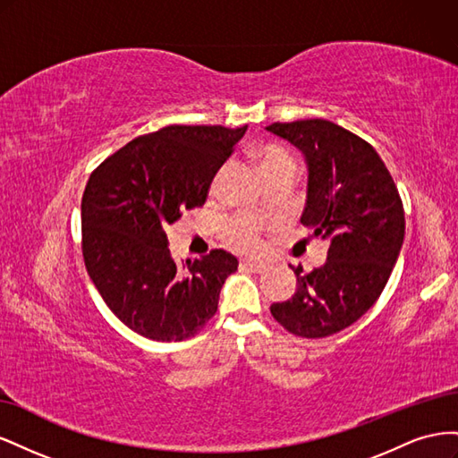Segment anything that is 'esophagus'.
I'll use <instances>...</instances> for the list:
<instances>
[{
	"label": "esophagus",
	"instance_id": "obj_1",
	"mask_svg": "<svg viewBox=\"0 0 458 458\" xmlns=\"http://www.w3.org/2000/svg\"><path fill=\"white\" fill-rule=\"evenodd\" d=\"M241 267L246 269V271H250V273H261L263 269H266V263L256 261V259H242Z\"/></svg>",
	"mask_w": 458,
	"mask_h": 458
}]
</instances>
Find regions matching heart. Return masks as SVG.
Returning <instances> with one entry per match:
<instances>
[{
  "mask_svg": "<svg viewBox=\"0 0 458 458\" xmlns=\"http://www.w3.org/2000/svg\"><path fill=\"white\" fill-rule=\"evenodd\" d=\"M259 157H261L263 172L266 174L275 172V170H283V168H296L298 170V162H296L293 152H290L286 147L266 145L261 148ZM221 175H224V170L217 172V175L214 179V189L217 187ZM259 234H261V227L258 221H254L250 217H244V216L231 219L224 231V237H225L227 244L237 248V250H242V252L258 250V248L261 246Z\"/></svg>",
  "mask_w": 458,
  "mask_h": 458,
  "instance_id": "1",
  "label": "heart"
}]
</instances>
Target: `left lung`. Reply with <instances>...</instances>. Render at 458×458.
Listing matches in <instances>:
<instances>
[{
  "mask_svg": "<svg viewBox=\"0 0 458 458\" xmlns=\"http://www.w3.org/2000/svg\"><path fill=\"white\" fill-rule=\"evenodd\" d=\"M275 135L308 162L301 224L330 242L325 266L301 273L294 296L273 303L275 321L301 338H325L353 325L382 294L405 237L394 177L361 137L323 118L275 122Z\"/></svg>",
  "mask_w": 458,
  "mask_h": 458,
  "instance_id": "8db88e82",
  "label": "left lung"
}]
</instances>
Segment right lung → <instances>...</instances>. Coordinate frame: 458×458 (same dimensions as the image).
<instances>
[{
    "mask_svg": "<svg viewBox=\"0 0 458 458\" xmlns=\"http://www.w3.org/2000/svg\"><path fill=\"white\" fill-rule=\"evenodd\" d=\"M246 126H165L135 137L91 172L81 197V254L120 321L157 342L195 336L217 311L239 259L212 250L177 263L165 227L202 206Z\"/></svg>",
    "mask_w": 458,
    "mask_h": 458,
    "instance_id": "right-lung-1",
    "label": "right lung"
}]
</instances>
